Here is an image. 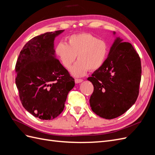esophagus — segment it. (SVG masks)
Wrapping results in <instances>:
<instances>
[{
  "instance_id": "34e87169",
  "label": "esophagus",
  "mask_w": 155,
  "mask_h": 155,
  "mask_svg": "<svg viewBox=\"0 0 155 155\" xmlns=\"http://www.w3.org/2000/svg\"><path fill=\"white\" fill-rule=\"evenodd\" d=\"M83 80L82 79H75V82L76 83H81Z\"/></svg>"
}]
</instances>
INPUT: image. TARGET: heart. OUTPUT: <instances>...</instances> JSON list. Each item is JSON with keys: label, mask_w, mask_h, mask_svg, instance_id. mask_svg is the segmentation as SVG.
Listing matches in <instances>:
<instances>
[{"label": "heart", "mask_w": 155, "mask_h": 155, "mask_svg": "<svg viewBox=\"0 0 155 155\" xmlns=\"http://www.w3.org/2000/svg\"><path fill=\"white\" fill-rule=\"evenodd\" d=\"M55 54L63 66L68 69L76 59L78 61L70 69L76 77L85 75L88 70L93 71L104 64L108 54V46L104 41L89 34L72 35L68 44L61 41L55 48Z\"/></svg>", "instance_id": "b5f03b06"}]
</instances>
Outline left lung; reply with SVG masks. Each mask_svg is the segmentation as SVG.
Returning <instances> with one entry per match:
<instances>
[{
	"instance_id": "8db88e82",
	"label": "left lung",
	"mask_w": 155,
	"mask_h": 155,
	"mask_svg": "<svg viewBox=\"0 0 155 155\" xmlns=\"http://www.w3.org/2000/svg\"><path fill=\"white\" fill-rule=\"evenodd\" d=\"M122 41L116 37L104 64L87 78L94 86L89 100L92 110L108 120L124 114L139 94L140 58L132 45Z\"/></svg>"
}]
</instances>
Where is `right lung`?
<instances>
[{
	"label": "right lung",
	"instance_id": "obj_1",
	"mask_svg": "<svg viewBox=\"0 0 155 155\" xmlns=\"http://www.w3.org/2000/svg\"><path fill=\"white\" fill-rule=\"evenodd\" d=\"M64 31L46 32L30 39L15 65V83L22 105L41 120H52L61 113L75 85L74 79L55 54V38Z\"/></svg>",
	"mask_w": 155,
	"mask_h": 155
}]
</instances>
